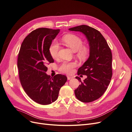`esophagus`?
Masks as SVG:
<instances>
[{
    "label": "esophagus",
    "instance_id": "34e87169",
    "mask_svg": "<svg viewBox=\"0 0 132 132\" xmlns=\"http://www.w3.org/2000/svg\"><path fill=\"white\" fill-rule=\"evenodd\" d=\"M73 78V77H70V76H67V79H68V80H71V79H72Z\"/></svg>",
    "mask_w": 132,
    "mask_h": 132
}]
</instances>
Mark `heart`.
I'll use <instances>...</instances> for the list:
<instances>
[{
    "label": "heart",
    "mask_w": 132,
    "mask_h": 132,
    "mask_svg": "<svg viewBox=\"0 0 132 132\" xmlns=\"http://www.w3.org/2000/svg\"><path fill=\"white\" fill-rule=\"evenodd\" d=\"M62 41L65 45L70 48L73 52H77L78 55L81 58H84L87 53V49L82 47L83 41L78 36L69 34L63 36L61 39ZM59 46L58 43L54 41L53 42L49 48V51L50 55L53 58H55L57 55ZM76 65L75 62H63L59 67V70L66 74H70L72 71V69Z\"/></svg>",
    "instance_id": "b5f03b06"
}]
</instances>
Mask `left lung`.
Returning <instances> with one entry per match:
<instances>
[{"label": "left lung", "instance_id": "left-lung-1", "mask_svg": "<svg viewBox=\"0 0 132 132\" xmlns=\"http://www.w3.org/2000/svg\"><path fill=\"white\" fill-rule=\"evenodd\" d=\"M83 33L90 47V56L79 68L78 75L87 76L75 91L76 97L84 103L93 102L100 98L106 90L112 76V55L108 44L96 29L86 25H81L69 29Z\"/></svg>", "mask_w": 132, "mask_h": 132}]
</instances>
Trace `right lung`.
Masks as SVG:
<instances>
[{
	"instance_id": "right-lung-1",
	"label": "right lung",
	"mask_w": 132,
	"mask_h": 132,
	"mask_svg": "<svg viewBox=\"0 0 132 132\" xmlns=\"http://www.w3.org/2000/svg\"><path fill=\"white\" fill-rule=\"evenodd\" d=\"M60 29L41 28L29 34L23 41L18 57L20 83L29 97L36 103L48 105L56 100L65 76L53 77L46 74L47 65L54 62L49 48Z\"/></svg>"
}]
</instances>
